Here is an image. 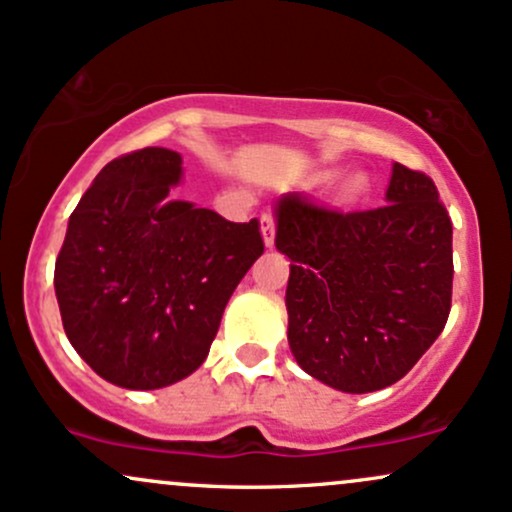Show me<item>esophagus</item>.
<instances>
[{"label":"esophagus","mask_w":512,"mask_h":512,"mask_svg":"<svg viewBox=\"0 0 512 512\" xmlns=\"http://www.w3.org/2000/svg\"><path fill=\"white\" fill-rule=\"evenodd\" d=\"M260 223H262L264 245H267V248H272V245H274V233H276V221H274V216H272V214H262Z\"/></svg>","instance_id":"esophagus-1"}]
</instances>
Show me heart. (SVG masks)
Returning <instances> with one entry per match:
<instances>
[{
	"instance_id": "b5f03b06",
	"label": "heart",
	"mask_w": 512,
	"mask_h": 512,
	"mask_svg": "<svg viewBox=\"0 0 512 512\" xmlns=\"http://www.w3.org/2000/svg\"><path fill=\"white\" fill-rule=\"evenodd\" d=\"M327 178H330V175H322L320 180H327ZM366 190H368V178L363 173L349 175V178L339 185V195H342V199H346V202H354V199L361 197Z\"/></svg>"
}]
</instances>
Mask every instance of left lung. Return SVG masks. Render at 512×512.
Instances as JSON below:
<instances>
[{"mask_svg":"<svg viewBox=\"0 0 512 512\" xmlns=\"http://www.w3.org/2000/svg\"><path fill=\"white\" fill-rule=\"evenodd\" d=\"M385 202L337 211L289 192L274 209L293 356L351 395L402 380L450 315L452 221L436 185L395 163Z\"/></svg>","mask_w":512,"mask_h":512,"instance_id":"obj_1","label":"left lung"}]
</instances>
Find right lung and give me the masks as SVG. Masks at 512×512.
I'll return each mask as SVG.
<instances>
[{"mask_svg": "<svg viewBox=\"0 0 512 512\" xmlns=\"http://www.w3.org/2000/svg\"><path fill=\"white\" fill-rule=\"evenodd\" d=\"M178 151L110 161L69 216L55 262L67 339L103 380L158 390L202 366L223 308L264 252L260 221L170 199Z\"/></svg>", "mask_w": 512, "mask_h": 512, "instance_id": "right-lung-1", "label": "right lung"}]
</instances>
